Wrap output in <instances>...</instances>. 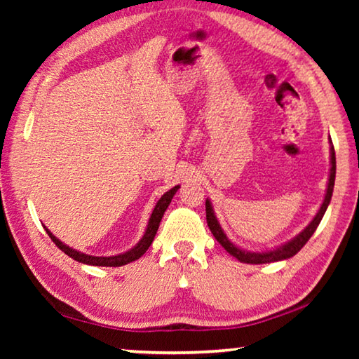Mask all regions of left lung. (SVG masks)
<instances>
[{"mask_svg":"<svg viewBox=\"0 0 359 359\" xmlns=\"http://www.w3.org/2000/svg\"><path fill=\"white\" fill-rule=\"evenodd\" d=\"M334 180H336V151H334V145L331 141V169H330V180H327V188H326V194L323 199V204H321L320 210L317 212V215L313 217V220L304 228L296 238L291 239L290 242H285L283 245L274 248V250L269 252H247L242 250L238 245H234L231 242L224 231L222 229L220 223H218L217 217L214 214V209H212V203L209 199H205V218H208V224L209 229L214 234V238L220 242V245L226 250L229 255H233L234 258H238L241 263H248V264H264V263H274V261H282V259H288L291 257L301 250V248L307 244V241L312 238V234L315 233V229L323 218L325 212L330 205L331 196H332V190H334Z\"/></svg>","mask_w":359,"mask_h":359,"instance_id":"left-lung-1","label":"left lung"}]
</instances>
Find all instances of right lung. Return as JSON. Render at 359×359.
<instances>
[{"label":"right lung","mask_w":359,"mask_h":359,"mask_svg":"<svg viewBox=\"0 0 359 359\" xmlns=\"http://www.w3.org/2000/svg\"><path fill=\"white\" fill-rule=\"evenodd\" d=\"M179 188H180L179 185L171 188V190L166 191L160 199H158L155 209H154V212H151V215L149 218L147 229H145L142 239L139 241L137 244L131 248V250L125 252V253H120V255H115V257H92V255H85L82 252H77V250H74V248L65 245L62 241H58L55 236H53L47 228H46V231H47L48 238L53 241V244H55L60 248V250L65 252L72 259L79 261V263L90 264V266H106V267L125 266V264L131 263V261L139 259L145 252H147V248L151 245V242H154V239H155V234L158 231V226H160L161 218H163V215H165L168 205L171 204L172 196L175 194V191L179 190Z\"/></svg>","instance_id":"obj_1"}]
</instances>
